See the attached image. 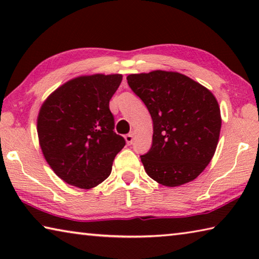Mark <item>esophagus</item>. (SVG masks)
I'll return each instance as SVG.
<instances>
[{
	"label": "esophagus",
	"instance_id": "1",
	"mask_svg": "<svg viewBox=\"0 0 259 259\" xmlns=\"http://www.w3.org/2000/svg\"><path fill=\"white\" fill-rule=\"evenodd\" d=\"M134 138H135V133H130L128 135H125V137H124L125 142H126V144H128V145H130V144H133Z\"/></svg>",
	"mask_w": 259,
	"mask_h": 259
}]
</instances>
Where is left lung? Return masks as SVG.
Returning a JSON list of instances; mask_svg holds the SVG:
<instances>
[{
    "label": "left lung",
    "instance_id": "1",
    "mask_svg": "<svg viewBox=\"0 0 259 259\" xmlns=\"http://www.w3.org/2000/svg\"><path fill=\"white\" fill-rule=\"evenodd\" d=\"M126 80L153 121L152 147L140 156L146 174L166 187L194 181L217 148L222 116L216 97L178 72L156 69Z\"/></svg>",
    "mask_w": 259,
    "mask_h": 259
}]
</instances>
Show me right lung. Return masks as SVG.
<instances>
[{"label": "right lung", "mask_w": 259, "mask_h": 259, "mask_svg": "<svg viewBox=\"0 0 259 259\" xmlns=\"http://www.w3.org/2000/svg\"><path fill=\"white\" fill-rule=\"evenodd\" d=\"M122 74L81 75L57 88L37 115L38 144L48 164L65 183L90 190L112 171L125 145L114 133L109 100Z\"/></svg>", "instance_id": "1"}]
</instances>
